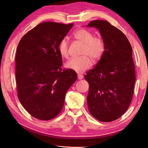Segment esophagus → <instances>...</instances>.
<instances>
[{"instance_id":"1","label":"esophagus","mask_w":148,"mask_h":148,"mask_svg":"<svg viewBox=\"0 0 148 148\" xmlns=\"http://www.w3.org/2000/svg\"><path fill=\"white\" fill-rule=\"evenodd\" d=\"M83 78V76L82 75H80V74L78 75V79H82Z\"/></svg>"}]
</instances>
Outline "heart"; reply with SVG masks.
Returning <instances> with one entry per match:
<instances>
[{
    "instance_id": "heart-1",
    "label": "heart",
    "mask_w": 148,
    "mask_h": 148,
    "mask_svg": "<svg viewBox=\"0 0 148 148\" xmlns=\"http://www.w3.org/2000/svg\"><path fill=\"white\" fill-rule=\"evenodd\" d=\"M73 37L83 44L81 52L83 56L70 60L66 64V66L77 73H82L92 65V59L95 61L101 59L105 51L104 43L101 38L94 37L91 31L84 28L75 31ZM58 50L62 57L65 59L69 57V42L65 38L62 39L59 43Z\"/></svg>"
}]
</instances>
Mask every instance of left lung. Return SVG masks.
<instances>
[{"label": "left lung", "mask_w": 148, "mask_h": 148, "mask_svg": "<svg viewBox=\"0 0 148 148\" xmlns=\"http://www.w3.org/2000/svg\"><path fill=\"white\" fill-rule=\"evenodd\" d=\"M87 27L99 29L105 46L101 59L84 76L88 109L98 120L109 122L120 117L132 99L136 79L132 47L122 31L107 21L94 20Z\"/></svg>", "instance_id": "8db88e82"}]
</instances>
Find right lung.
<instances>
[{
    "label": "right lung",
    "instance_id": "obj_1",
    "mask_svg": "<svg viewBox=\"0 0 148 148\" xmlns=\"http://www.w3.org/2000/svg\"><path fill=\"white\" fill-rule=\"evenodd\" d=\"M73 23L47 21L26 33L16 49L15 76L18 99L33 117L49 120L63 108L66 91L77 79L72 69H62L58 46Z\"/></svg>",
    "mask_w": 148,
    "mask_h": 148
}]
</instances>
